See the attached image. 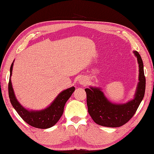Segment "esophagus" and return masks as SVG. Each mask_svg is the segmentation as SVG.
Segmentation results:
<instances>
[{
	"label": "esophagus",
	"mask_w": 154,
	"mask_h": 154,
	"mask_svg": "<svg viewBox=\"0 0 154 154\" xmlns=\"http://www.w3.org/2000/svg\"><path fill=\"white\" fill-rule=\"evenodd\" d=\"M79 83L81 84V85H87V79H85V77H81L80 79H79Z\"/></svg>",
	"instance_id": "esophagus-1"
}]
</instances>
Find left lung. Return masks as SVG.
Listing matches in <instances>:
<instances>
[{
	"instance_id": "left-lung-1",
	"label": "left lung",
	"mask_w": 154,
	"mask_h": 154,
	"mask_svg": "<svg viewBox=\"0 0 154 154\" xmlns=\"http://www.w3.org/2000/svg\"><path fill=\"white\" fill-rule=\"evenodd\" d=\"M134 53L139 65V81L133 99L125 103H114L105 97L101 88L90 86L85 89L88 112L99 125L117 128L124 125L134 116L142 101L146 90L143 64L139 53L134 51Z\"/></svg>"
}]
</instances>
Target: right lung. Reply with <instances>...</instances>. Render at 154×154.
<instances>
[{"label": "right lung", "mask_w": 154, "mask_h": 154, "mask_svg": "<svg viewBox=\"0 0 154 154\" xmlns=\"http://www.w3.org/2000/svg\"><path fill=\"white\" fill-rule=\"evenodd\" d=\"M14 61L10 69V78L8 83V95L11 103L18 114L24 121L32 127L39 129H47L55 125L61 118L64 107L68 99L75 91V87L63 90L54 99L47 107L41 110H29L21 105L15 96L11 82Z\"/></svg>", "instance_id": "obj_1"}]
</instances>
